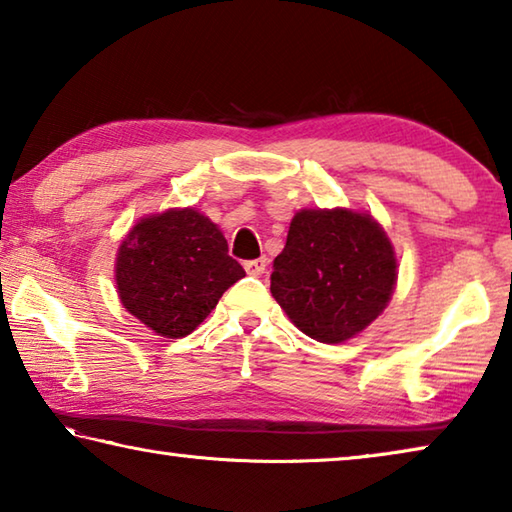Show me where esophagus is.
Returning a JSON list of instances; mask_svg holds the SVG:
<instances>
[{
	"label": "esophagus",
	"mask_w": 512,
	"mask_h": 512,
	"mask_svg": "<svg viewBox=\"0 0 512 512\" xmlns=\"http://www.w3.org/2000/svg\"><path fill=\"white\" fill-rule=\"evenodd\" d=\"M266 257H259V259H248V262L244 264L246 273L253 275V277H259L264 271H266Z\"/></svg>",
	"instance_id": "1"
}]
</instances>
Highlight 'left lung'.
<instances>
[{
	"instance_id": "1",
	"label": "left lung",
	"mask_w": 512,
	"mask_h": 512,
	"mask_svg": "<svg viewBox=\"0 0 512 512\" xmlns=\"http://www.w3.org/2000/svg\"><path fill=\"white\" fill-rule=\"evenodd\" d=\"M395 282V248L368 212L305 207L273 262L271 293L300 332L343 343L381 316Z\"/></svg>"
}]
</instances>
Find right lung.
Here are the masks:
<instances>
[{
    "mask_svg": "<svg viewBox=\"0 0 512 512\" xmlns=\"http://www.w3.org/2000/svg\"><path fill=\"white\" fill-rule=\"evenodd\" d=\"M244 275L219 225L196 207L142 216L115 259L121 305L164 339L192 334Z\"/></svg>",
    "mask_w": 512,
    "mask_h": 512,
    "instance_id": "add662e5",
    "label": "right lung"
}]
</instances>
